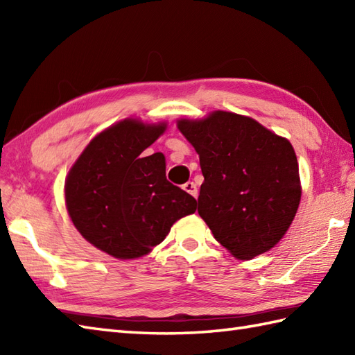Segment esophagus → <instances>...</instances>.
<instances>
[{
  "mask_svg": "<svg viewBox=\"0 0 355 355\" xmlns=\"http://www.w3.org/2000/svg\"><path fill=\"white\" fill-rule=\"evenodd\" d=\"M183 189L189 195H192V197H195V198L198 197V187L193 182H187L186 184H183Z\"/></svg>",
  "mask_w": 355,
  "mask_h": 355,
  "instance_id": "obj_1",
  "label": "esophagus"
}]
</instances>
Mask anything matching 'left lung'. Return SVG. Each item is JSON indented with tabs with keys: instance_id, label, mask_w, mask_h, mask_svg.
<instances>
[{
	"instance_id": "obj_1",
	"label": "left lung",
	"mask_w": 355,
	"mask_h": 355,
	"mask_svg": "<svg viewBox=\"0 0 355 355\" xmlns=\"http://www.w3.org/2000/svg\"><path fill=\"white\" fill-rule=\"evenodd\" d=\"M200 155L198 214L238 259L268 252L296 216L302 187L291 143L252 117L214 111L178 120Z\"/></svg>"
}]
</instances>
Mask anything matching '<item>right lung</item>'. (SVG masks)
<instances>
[{
    "instance_id": "obj_1",
    "label": "right lung",
    "mask_w": 355,
    "mask_h": 355,
    "mask_svg": "<svg viewBox=\"0 0 355 355\" xmlns=\"http://www.w3.org/2000/svg\"><path fill=\"white\" fill-rule=\"evenodd\" d=\"M166 123L125 119L97 134L65 180V206L89 244L117 259L148 254L197 200L166 180L162 153L146 155Z\"/></svg>"
}]
</instances>
